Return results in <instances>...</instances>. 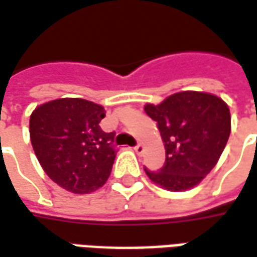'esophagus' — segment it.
<instances>
[{"instance_id":"obj_1","label":"esophagus","mask_w":257,"mask_h":257,"mask_svg":"<svg viewBox=\"0 0 257 257\" xmlns=\"http://www.w3.org/2000/svg\"><path fill=\"white\" fill-rule=\"evenodd\" d=\"M134 149H135V152H136L138 154H142L143 153V150H145V147H143V145H142V143H138V145H136Z\"/></svg>"}]
</instances>
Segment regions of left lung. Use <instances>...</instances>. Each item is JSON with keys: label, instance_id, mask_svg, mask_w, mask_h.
I'll list each match as a JSON object with an SVG mask.
<instances>
[{"label": "left lung", "instance_id": "1", "mask_svg": "<svg viewBox=\"0 0 257 257\" xmlns=\"http://www.w3.org/2000/svg\"><path fill=\"white\" fill-rule=\"evenodd\" d=\"M146 114L157 122L166 147V163L157 171L145 167L154 184L172 192L186 191L209 174L221 156L231 132L227 104L200 91L175 93Z\"/></svg>", "mask_w": 257, "mask_h": 257}]
</instances>
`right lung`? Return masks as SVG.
I'll use <instances>...</instances> for the list:
<instances>
[{"mask_svg":"<svg viewBox=\"0 0 257 257\" xmlns=\"http://www.w3.org/2000/svg\"><path fill=\"white\" fill-rule=\"evenodd\" d=\"M101 105L83 98H58L30 115V141L50 178L72 193L105 184L115 160V132H104Z\"/></svg>","mask_w":257,"mask_h":257,"instance_id":"obj_1","label":"right lung"}]
</instances>
